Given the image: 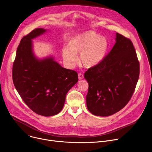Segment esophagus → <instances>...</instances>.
<instances>
[{
  "mask_svg": "<svg viewBox=\"0 0 152 152\" xmlns=\"http://www.w3.org/2000/svg\"><path fill=\"white\" fill-rule=\"evenodd\" d=\"M78 77H79V79H80V80L83 79V75L82 73H79L78 75Z\"/></svg>",
  "mask_w": 152,
  "mask_h": 152,
  "instance_id": "34e87169",
  "label": "esophagus"
}]
</instances>
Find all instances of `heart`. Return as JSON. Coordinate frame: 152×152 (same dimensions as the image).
I'll use <instances>...</instances> for the list:
<instances>
[{"instance_id": "1", "label": "heart", "mask_w": 152, "mask_h": 152, "mask_svg": "<svg viewBox=\"0 0 152 152\" xmlns=\"http://www.w3.org/2000/svg\"><path fill=\"white\" fill-rule=\"evenodd\" d=\"M106 39L93 31H86L72 38L68 46L62 49L64 61L69 67H73L79 53L80 62L86 67H93L103 59L107 49Z\"/></svg>"}]
</instances>
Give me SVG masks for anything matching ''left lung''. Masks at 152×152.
<instances>
[{
	"mask_svg": "<svg viewBox=\"0 0 152 152\" xmlns=\"http://www.w3.org/2000/svg\"><path fill=\"white\" fill-rule=\"evenodd\" d=\"M115 44L84 77L88 83L86 97L88 111L94 115H111L131 100L140 75V63L131 40L117 33Z\"/></svg>",
	"mask_w": 152,
	"mask_h": 152,
	"instance_id": "8db88e82",
	"label": "left lung"
}]
</instances>
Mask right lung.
Wrapping results in <instances>:
<instances>
[{"instance_id":"obj_1","label":"right lung","mask_w":152,"mask_h":152,"mask_svg":"<svg viewBox=\"0 0 152 152\" xmlns=\"http://www.w3.org/2000/svg\"><path fill=\"white\" fill-rule=\"evenodd\" d=\"M46 31L37 28L21 39L12 73L15 87L26 105L36 114L49 117L62 110L67 92L78 81V75L61 67L52 57L39 60L35 56L32 39Z\"/></svg>"}]
</instances>
